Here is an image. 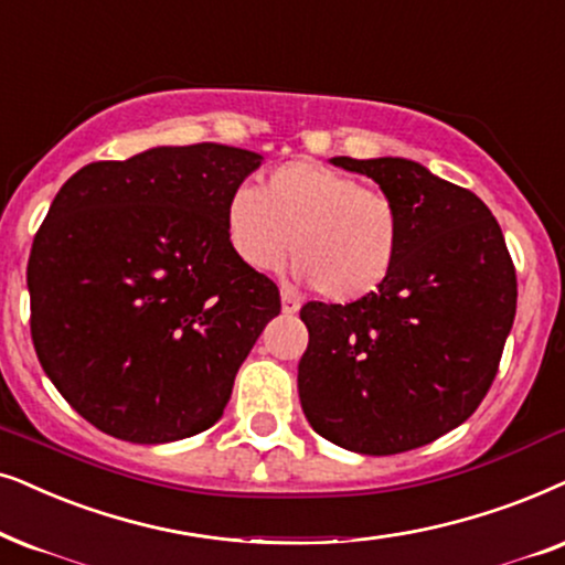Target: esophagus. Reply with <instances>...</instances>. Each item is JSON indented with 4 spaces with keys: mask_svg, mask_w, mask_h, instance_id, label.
<instances>
[{
    "mask_svg": "<svg viewBox=\"0 0 565 565\" xmlns=\"http://www.w3.org/2000/svg\"><path fill=\"white\" fill-rule=\"evenodd\" d=\"M280 296H282V313H296L298 309H300V298H298V292L290 288V285H282V290H280Z\"/></svg>",
    "mask_w": 565,
    "mask_h": 565,
    "instance_id": "obj_1",
    "label": "esophagus"
}]
</instances>
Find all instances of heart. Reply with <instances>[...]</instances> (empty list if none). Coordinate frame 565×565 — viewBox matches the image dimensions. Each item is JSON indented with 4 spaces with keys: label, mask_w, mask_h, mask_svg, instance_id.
Listing matches in <instances>:
<instances>
[{
    "label": "heart",
    "mask_w": 565,
    "mask_h": 565,
    "mask_svg": "<svg viewBox=\"0 0 565 565\" xmlns=\"http://www.w3.org/2000/svg\"><path fill=\"white\" fill-rule=\"evenodd\" d=\"M402 233L390 192L317 160L277 166L259 189L236 186L225 202V236L246 267L275 273L292 248L298 275L332 303L369 298L390 280Z\"/></svg>",
    "instance_id": "heart-1"
}]
</instances>
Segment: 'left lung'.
<instances>
[{
  "mask_svg": "<svg viewBox=\"0 0 565 565\" xmlns=\"http://www.w3.org/2000/svg\"><path fill=\"white\" fill-rule=\"evenodd\" d=\"M397 200L390 280L363 300H309L298 394L311 428L342 449H417L470 417L493 384L516 313L501 225L470 189L405 158H332Z\"/></svg>",
  "mask_w": 565,
  "mask_h": 565,
  "instance_id": "obj_1",
  "label": "left lung"
}]
</instances>
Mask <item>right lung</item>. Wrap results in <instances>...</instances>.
Returning a JSON list of instances; mask_svg holds the SVG:
<instances>
[{
    "instance_id": "right-lung-1",
    "label": "right lung",
    "mask_w": 565,
    "mask_h": 565,
    "mask_svg": "<svg viewBox=\"0 0 565 565\" xmlns=\"http://www.w3.org/2000/svg\"><path fill=\"white\" fill-rule=\"evenodd\" d=\"M259 156L228 145L98 160L51 202L28 259L31 337L87 423L131 444L215 426L280 290L225 236Z\"/></svg>"
}]
</instances>
